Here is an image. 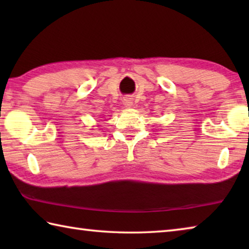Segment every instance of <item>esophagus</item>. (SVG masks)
Instances as JSON below:
<instances>
[{
	"mask_svg": "<svg viewBox=\"0 0 249 249\" xmlns=\"http://www.w3.org/2000/svg\"><path fill=\"white\" fill-rule=\"evenodd\" d=\"M123 103L126 105V107H132L133 104V99L129 98V96H126L123 100Z\"/></svg>",
	"mask_w": 249,
	"mask_h": 249,
	"instance_id": "34e87169",
	"label": "esophagus"
}]
</instances>
